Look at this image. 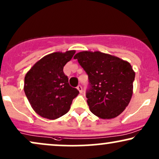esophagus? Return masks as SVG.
Returning <instances> with one entry per match:
<instances>
[{
	"label": "esophagus",
	"instance_id": "esophagus-1",
	"mask_svg": "<svg viewBox=\"0 0 159 159\" xmlns=\"http://www.w3.org/2000/svg\"><path fill=\"white\" fill-rule=\"evenodd\" d=\"M77 89L80 92V93H83V89H82V87L81 85H78L77 87Z\"/></svg>",
	"mask_w": 159,
	"mask_h": 159
}]
</instances>
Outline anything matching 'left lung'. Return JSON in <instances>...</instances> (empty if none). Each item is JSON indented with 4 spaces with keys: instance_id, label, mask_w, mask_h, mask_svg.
<instances>
[{
    "instance_id": "left-lung-1",
    "label": "left lung",
    "mask_w": 159,
    "mask_h": 159,
    "mask_svg": "<svg viewBox=\"0 0 159 159\" xmlns=\"http://www.w3.org/2000/svg\"><path fill=\"white\" fill-rule=\"evenodd\" d=\"M88 75L87 104L95 116L111 119L119 116L131 100L135 73L131 64L99 51H82L74 56Z\"/></svg>"
}]
</instances>
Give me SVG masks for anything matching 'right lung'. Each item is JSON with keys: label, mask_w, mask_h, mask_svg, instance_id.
Segmentation results:
<instances>
[{"label": "right lung", "mask_w": 159, "mask_h": 159, "mask_svg": "<svg viewBox=\"0 0 159 159\" xmlns=\"http://www.w3.org/2000/svg\"><path fill=\"white\" fill-rule=\"evenodd\" d=\"M75 50L45 55L26 72L24 89L33 110L42 118L55 120L70 110L79 93L69 84L63 69Z\"/></svg>", "instance_id": "add662e5"}]
</instances>
